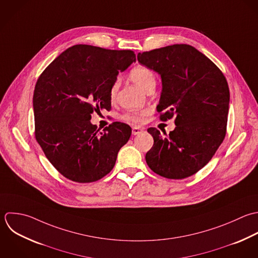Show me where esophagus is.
Returning a JSON list of instances; mask_svg holds the SVG:
<instances>
[{"label":"esophagus","instance_id":"34e87169","mask_svg":"<svg viewBox=\"0 0 258 258\" xmlns=\"http://www.w3.org/2000/svg\"><path fill=\"white\" fill-rule=\"evenodd\" d=\"M142 131H143V128L135 126V127H133V135H135V136H136V135H139Z\"/></svg>","mask_w":258,"mask_h":258}]
</instances>
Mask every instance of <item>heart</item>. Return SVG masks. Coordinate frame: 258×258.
<instances>
[{
    "mask_svg": "<svg viewBox=\"0 0 258 258\" xmlns=\"http://www.w3.org/2000/svg\"><path fill=\"white\" fill-rule=\"evenodd\" d=\"M131 78L132 80L140 87L142 88L144 91H147L149 88L151 87H155L156 86V76L154 74V72L146 67V66H137L135 67L132 71H131ZM118 86H119V82L115 81L109 90V95L111 99H114V97L116 96L117 90H118ZM146 115V112H142V113H126L123 115V118L127 121L131 122H141L144 118V116Z\"/></svg>",
    "mask_w": 258,
    "mask_h": 258,
    "instance_id": "heart-1",
    "label": "heart"
}]
</instances>
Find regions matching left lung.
Segmentation results:
<instances>
[{"instance_id": "obj_1", "label": "left lung", "mask_w": 258, "mask_h": 258, "mask_svg": "<svg viewBox=\"0 0 258 258\" xmlns=\"http://www.w3.org/2000/svg\"><path fill=\"white\" fill-rule=\"evenodd\" d=\"M138 61L161 75V119L176 115V127L169 135L148 130L154 145L146 155L147 164L168 179L190 177L208 164L225 138L230 100L226 78L208 57L187 44L139 53Z\"/></svg>"}]
</instances>
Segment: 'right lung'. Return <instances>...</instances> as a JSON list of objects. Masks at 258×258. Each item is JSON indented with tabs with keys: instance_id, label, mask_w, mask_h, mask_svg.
<instances>
[{
	"instance_id": "add662e5",
	"label": "right lung",
	"mask_w": 258,
	"mask_h": 258,
	"mask_svg": "<svg viewBox=\"0 0 258 258\" xmlns=\"http://www.w3.org/2000/svg\"><path fill=\"white\" fill-rule=\"evenodd\" d=\"M133 62L136 54L131 50L74 45L38 78L33 96L35 137L65 178L95 182L114 167L132 128L115 121L100 132L90 122L91 113L110 109V87Z\"/></svg>"
}]
</instances>
